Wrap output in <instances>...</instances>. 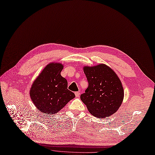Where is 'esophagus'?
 <instances>
[{
  "label": "esophagus",
  "instance_id": "obj_1",
  "mask_svg": "<svg viewBox=\"0 0 155 155\" xmlns=\"http://www.w3.org/2000/svg\"><path fill=\"white\" fill-rule=\"evenodd\" d=\"M74 94H75V96L77 97V98H78V97L80 96V93L79 92H75V93H74Z\"/></svg>",
  "mask_w": 155,
  "mask_h": 155
}]
</instances>
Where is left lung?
Returning <instances> with one entry per match:
<instances>
[{
    "label": "left lung",
    "mask_w": 155,
    "mask_h": 155,
    "mask_svg": "<svg viewBox=\"0 0 155 155\" xmlns=\"http://www.w3.org/2000/svg\"><path fill=\"white\" fill-rule=\"evenodd\" d=\"M83 70L89 86L81 95V100L94 117H110L117 111L123 101L124 89L119 78L105 64L85 66Z\"/></svg>",
    "instance_id": "left-lung-1"
}]
</instances>
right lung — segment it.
<instances>
[{
	"mask_svg": "<svg viewBox=\"0 0 155 155\" xmlns=\"http://www.w3.org/2000/svg\"><path fill=\"white\" fill-rule=\"evenodd\" d=\"M64 66L50 62L34 80L30 89L32 103L42 113L55 114L60 111L75 95L68 89V82L61 72Z\"/></svg>",
	"mask_w": 155,
	"mask_h": 155,
	"instance_id": "right-lung-1",
	"label": "right lung"
}]
</instances>
